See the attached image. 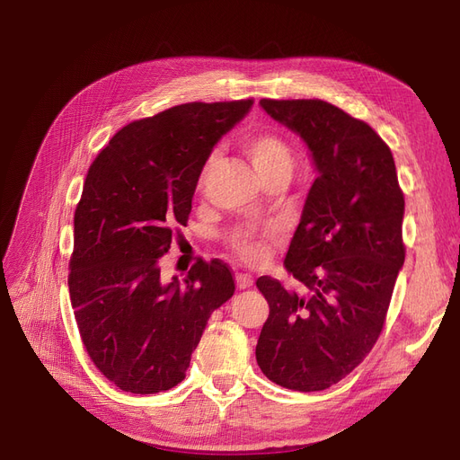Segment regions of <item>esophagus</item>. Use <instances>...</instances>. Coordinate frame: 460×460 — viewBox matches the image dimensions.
Wrapping results in <instances>:
<instances>
[{"instance_id": "34e87169", "label": "esophagus", "mask_w": 460, "mask_h": 460, "mask_svg": "<svg viewBox=\"0 0 460 460\" xmlns=\"http://www.w3.org/2000/svg\"><path fill=\"white\" fill-rule=\"evenodd\" d=\"M235 286H238L240 289H245L249 286H253V278L249 276V274L238 272V274H235Z\"/></svg>"}]
</instances>
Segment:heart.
<instances>
[{"label":"heart","instance_id":"heart-1","mask_svg":"<svg viewBox=\"0 0 460 460\" xmlns=\"http://www.w3.org/2000/svg\"><path fill=\"white\" fill-rule=\"evenodd\" d=\"M242 149L255 166V171L262 178V182L267 184L270 180L282 178L288 180L294 171V149L284 140V137L272 132H253L247 134L242 140ZM215 153L208 155L201 166L198 176V190H201L207 182L208 174H211L215 166ZM276 235V228H253V226H234L228 234L226 240L228 245L234 249V253L238 255L247 264H261L267 259V243Z\"/></svg>","mask_w":460,"mask_h":460}]
</instances>
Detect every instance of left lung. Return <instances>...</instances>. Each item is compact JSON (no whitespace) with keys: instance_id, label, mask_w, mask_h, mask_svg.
<instances>
[{"instance_id":"8db88e82","label":"left lung","mask_w":460,"mask_h":460,"mask_svg":"<svg viewBox=\"0 0 460 460\" xmlns=\"http://www.w3.org/2000/svg\"><path fill=\"white\" fill-rule=\"evenodd\" d=\"M261 107L303 137L318 176L284 261L299 289L257 278L270 311L255 357L274 384L323 392L380 338L405 262V196L392 149L365 120L323 100Z\"/></svg>"}]
</instances>
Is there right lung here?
Returning <instances> with one entry per match:
<instances>
[{
	"label": "right lung",
	"mask_w": 460,
	"mask_h": 460,
	"mask_svg": "<svg viewBox=\"0 0 460 460\" xmlns=\"http://www.w3.org/2000/svg\"><path fill=\"white\" fill-rule=\"evenodd\" d=\"M253 100L184 103L120 128L90 164L75 211L68 291L82 343L122 392L159 394L184 380L207 320L234 296L220 259H198L184 284L159 259L186 226L213 146Z\"/></svg>",
	"instance_id": "obj_1"
}]
</instances>
